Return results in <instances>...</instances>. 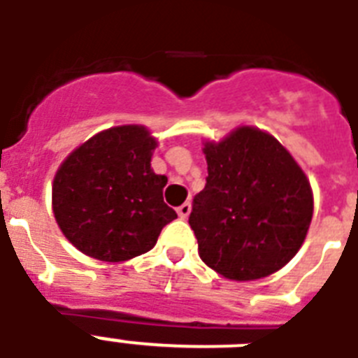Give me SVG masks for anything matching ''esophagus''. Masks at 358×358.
<instances>
[{
  "label": "esophagus",
  "instance_id": "esophagus-1",
  "mask_svg": "<svg viewBox=\"0 0 358 358\" xmlns=\"http://www.w3.org/2000/svg\"><path fill=\"white\" fill-rule=\"evenodd\" d=\"M176 212H178L180 219H187V217H189V213H191V204H189V202H184V204H182V206L176 210Z\"/></svg>",
  "mask_w": 358,
  "mask_h": 358
}]
</instances>
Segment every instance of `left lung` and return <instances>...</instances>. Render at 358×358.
Segmentation results:
<instances>
[{"label": "left lung", "mask_w": 358, "mask_h": 358, "mask_svg": "<svg viewBox=\"0 0 358 358\" xmlns=\"http://www.w3.org/2000/svg\"><path fill=\"white\" fill-rule=\"evenodd\" d=\"M208 178L189 224L199 255L229 280L269 277L305 241L314 195L305 171L271 134L239 126L204 143Z\"/></svg>", "instance_id": "1"}]
</instances>
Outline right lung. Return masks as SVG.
I'll return each instance as SVG.
<instances>
[{
	"mask_svg": "<svg viewBox=\"0 0 358 358\" xmlns=\"http://www.w3.org/2000/svg\"><path fill=\"white\" fill-rule=\"evenodd\" d=\"M157 141L141 124L92 135L59 165L52 208L59 229L83 255L126 262L156 245L176 212L163 202L167 176L152 171Z\"/></svg>",
	"mask_w": 358,
	"mask_h": 358,
	"instance_id": "obj_1",
	"label": "right lung"
}]
</instances>
